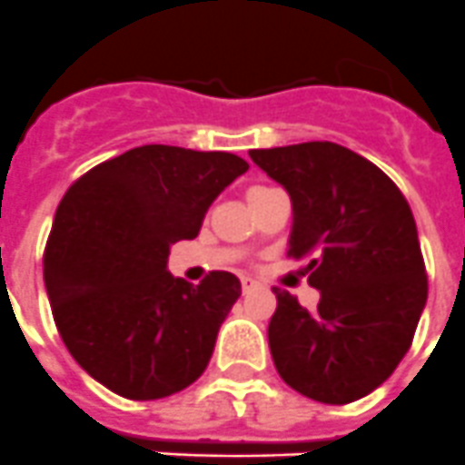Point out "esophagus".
Wrapping results in <instances>:
<instances>
[{
    "mask_svg": "<svg viewBox=\"0 0 465 465\" xmlns=\"http://www.w3.org/2000/svg\"><path fill=\"white\" fill-rule=\"evenodd\" d=\"M258 286V282L256 279H252V277H242V291H244V293H249V291H253Z\"/></svg>",
    "mask_w": 465,
    "mask_h": 465,
    "instance_id": "obj_1",
    "label": "esophagus"
}]
</instances>
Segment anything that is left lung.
Segmentation results:
<instances>
[{"mask_svg": "<svg viewBox=\"0 0 465 465\" xmlns=\"http://www.w3.org/2000/svg\"><path fill=\"white\" fill-rule=\"evenodd\" d=\"M289 193V256L322 300L307 312L274 289L270 354L302 396L344 405L375 391L408 354L429 282L412 209L371 160L332 142L249 151Z\"/></svg>", "mask_w": 465, "mask_h": 465, "instance_id": "obj_1", "label": "left lung"}]
</instances>
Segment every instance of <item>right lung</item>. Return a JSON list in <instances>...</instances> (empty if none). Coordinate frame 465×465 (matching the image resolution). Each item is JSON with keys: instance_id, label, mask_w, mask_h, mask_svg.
<instances>
[{"instance_id": "add662e5", "label": "right lung", "mask_w": 465, "mask_h": 465, "mask_svg": "<svg viewBox=\"0 0 465 465\" xmlns=\"http://www.w3.org/2000/svg\"><path fill=\"white\" fill-rule=\"evenodd\" d=\"M249 170L225 151L146 143L85 172L64 193L44 253V283L64 347L93 380L130 401L191 386L212 359L242 283L167 270L204 213Z\"/></svg>"}]
</instances>
